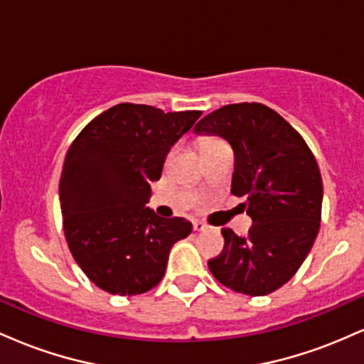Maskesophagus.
I'll return each instance as SVG.
<instances>
[{
    "label": "esophagus",
    "mask_w": 364,
    "mask_h": 364,
    "mask_svg": "<svg viewBox=\"0 0 364 364\" xmlns=\"http://www.w3.org/2000/svg\"><path fill=\"white\" fill-rule=\"evenodd\" d=\"M208 228V225L205 224V223H202V220H195L193 223V229L196 232H200V231H205V229Z\"/></svg>",
    "instance_id": "obj_1"
}]
</instances>
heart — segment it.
Masks as SVG:
<instances>
[{"label": "heart", "instance_id": "heart-1", "mask_svg": "<svg viewBox=\"0 0 364 364\" xmlns=\"http://www.w3.org/2000/svg\"><path fill=\"white\" fill-rule=\"evenodd\" d=\"M217 141H223V140H219V139H214V136H208V139H202V140H200V149L207 147V145L217 144Z\"/></svg>", "mask_w": 364, "mask_h": 364}]
</instances>
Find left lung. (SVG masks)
<instances>
[{"label": "left lung", "instance_id": "8db88e82", "mask_svg": "<svg viewBox=\"0 0 364 364\" xmlns=\"http://www.w3.org/2000/svg\"><path fill=\"white\" fill-rule=\"evenodd\" d=\"M196 133H214L235 150L231 193L245 196L248 236L223 229L224 250L208 260L223 286L265 296L298 272L318 235L323 185L306 141L260 102L228 104L207 114Z\"/></svg>", "mask_w": 364, "mask_h": 364}]
</instances>
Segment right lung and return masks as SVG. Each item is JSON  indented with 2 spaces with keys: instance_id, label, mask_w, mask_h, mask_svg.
<instances>
[{
  "instance_id": "1",
  "label": "right lung",
  "mask_w": 364,
  "mask_h": 364,
  "mask_svg": "<svg viewBox=\"0 0 364 364\" xmlns=\"http://www.w3.org/2000/svg\"><path fill=\"white\" fill-rule=\"evenodd\" d=\"M202 111L123 102L95 116L63 164V231L83 274L109 294L135 296L164 277L171 248L191 232L183 217L145 207L164 159Z\"/></svg>"
}]
</instances>
